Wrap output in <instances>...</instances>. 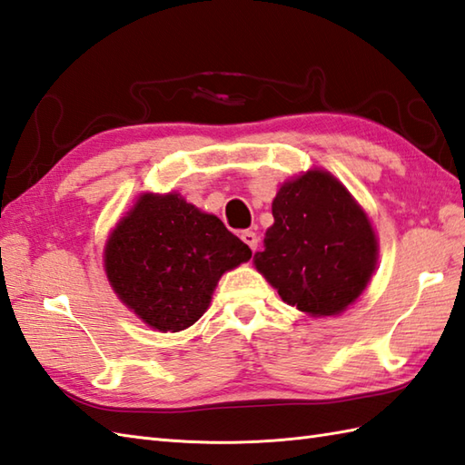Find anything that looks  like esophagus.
Segmentation results:
<instances>
[{"label": "esophagus", "instance_id": "esophagus-1", "mask_svg": "<svg viewBox=\"0 0 465 465\" xmlns=\"http://www.w3.org/2000/svg\"><path fill=\"white\" fill-rule=\"evenodd\" d=\"M242 240L250 245V250L255 253L258 252V243H260V238L258 235H255V232H242Z\"/></svg>", "mask_w": 465, "mask_h": 465}]
</instances>
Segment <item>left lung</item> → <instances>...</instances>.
<instances>
[{"mask_svg": "<svg viewBox=\"0 0 465 465\" xmlns=\"http://www.w3.org/2000/svg\"><path fill=\"white\" fill-rule=\"evenodd\" d=\"M272 213L255 268L282 300L310 315H335L358 300L375 270L378 240L348 190L313 170L280 187Z\"/></svg>", "mask_w": 465, "mask_h": 465, "instance_id": "obj_1", "label": "left lung"}]
</instances>
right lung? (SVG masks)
Segmentation results:
<instances>
[{"label":"right lung","instance_id":"1","mask_svg":"<svg viewBox=\"0 0 465 465\" xmlns=\"http://www.w3.org/2000/svg\"><path fill=\"white\" fill-rule=\"evenodd\" d=\"M252 250L215 215L177 193L143 195L105 245V272L120 300L160 331L190 328L222 273Z\"/></svg>","mask_w":465,"mask_h":465}]
</instances>
